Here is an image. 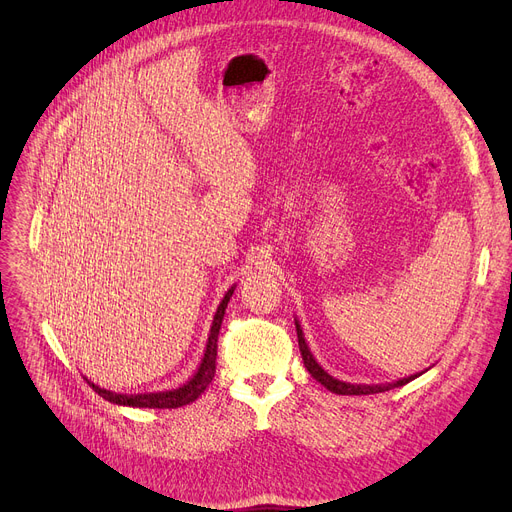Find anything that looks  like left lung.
<instances>
[{"instance_id":"obj_1","label":"left lung","mask_w":512,"mask_h":512,"mask_svg":"<svg viewBox=\"0 0 512 512\" xmlns=\"http://www.w3.org/2000/svg\"><path fill=\"white\" fill-rule=\"evenodd\" d=\"M296 332H298V344H300V352H302V358H304V364H306L308 373H310L318 383H322L328 391H332V393H336V395H375V393H385V391H389V389L403 387V385H407L409 381H413V379H417L419 375L425 373V371H423V373H417V375L399 379V381H395V383H383V385H354V383L338 381V379H334L332 375H328V373L320 367L318 360H316L314 354L310 352V348H308V344H306V338H304V332H302V326H300L298 320H296Z\"/></svg>"}]
</instances>
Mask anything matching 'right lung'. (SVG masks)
<instances>
[{"mask_svg":"<svg viewBox=\"0 0 512 512\" xmlns=\"http://www.w3.org/2000/svg\"><path fill=\"white\" fill-rule=\"evenodd\" d=\"M235 287L237 285H231V289L225 294L223 302L218 304L216 308V314H214V320H212V326H210V334H208V342H206V348H204V356L198 364L196 373L180 387L176 389H170V391H156V393H115V391H109V389H103L95 383H91L87 377V383L95 389V393H99L103 399H107L109 403H115V405H125V407H145V409H176V407H182V405H188L192 401H196L204 391L206 387L210 385L214 373H216V342H218V330H221V324H223V318H225V310H227V304L229 300L233 298L235 294Z\"/></svg>","mask_w":512,"mask_h":512,"instance_id":"obj_1","label":"right lung"}]
</instances>
